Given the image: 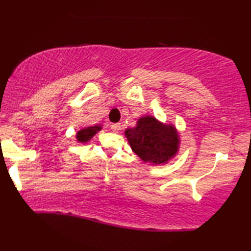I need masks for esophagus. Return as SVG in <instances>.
Returning a JSON list of instances; mask_svg holds the SVG:
<instances>
[{
	"mask_svg": "<svg viewBox=\"0 0 251 251\" xmlns=\"http://www.w3.org/2000/svg\"><path fill=\"white\" fill-rule=\"evenodd\" d=\"M110 128H111L113 132H119V131L121 130V125L120 123H112V125L110 126Z\"/></svg>",
	"mask_w": 251,
	"mask_h": 251,
	"instance_id": "obj_1",
	"label": "esophagus"
}]
</instances>
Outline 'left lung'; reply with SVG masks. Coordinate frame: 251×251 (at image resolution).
Masks as SVG:
<instances>
[{
	"label": "left lung",
	"instance_id": "1",
	"mask_svg": "<svg viewBox=\"0 0 251 251\" xmlns=\"http://www.w3.org/2000/svg\"><path fill=\"white\" fill-rule=\"evenodd\" d=\"M126 137L135 154L149 163H166L178 150L176 129L152 116L140 118L137 126L126 130Z\"/></svg>",
	"mask_w": 251,
	"mask_h": 251
}]
</instances>
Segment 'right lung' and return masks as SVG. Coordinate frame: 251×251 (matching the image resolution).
<instances>
[{"label":"right lung","mask_w":251,"mask_h":251,"mask_svg":"<svg viewBox=\"0 0 251 251\" xmlns=\"http://www.w3.org/2000/svg\"><path fill=\"white\" fill-rule=\"evenodd\" d=\"M99 130H101L100 126H88V128L78 131V133L76 134L77 141L81 143L88 142L97 132H98Z\"/></svg>","instance_id":"1"}]
</instances>
